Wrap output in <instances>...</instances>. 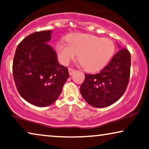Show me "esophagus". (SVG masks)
<instances>
[{
	"label": "esophagus",
	"instance_id": "1",
	"mask_svg": "<svg viewBox=\"0 0 149 149\" xmlns=\"http://www.w3.org/2000/svg\"><path fill=\"white\" fill-rule=\"evenodd\" d=\"M75 71V69H73L72 68H68V72H69V74L70 75H72L73 74V72H74Z\"/></svg>",
	"mask_w": 149,
	"mask_h": 149
}]
</instances>
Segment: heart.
Wrapping results in <instances>:
<instances>
[{
  "label": "heart",
  "instance_id": "1",
  "mask_svg": "<svg viewBox=\"0 0 149 149\" xmlns=\"http://www.w3.org/2000/svg\"><path fill=\"white\" fill-rule=\"evenodd\" d=\"M68 43L58 42L56 49L60 62H69L77 54L80 63L85 70L95 72L106 65L115 51L113 41L92 34L76 33L66 38Z\"/></svg>",
  "mask_w": 149,
  "mask_h": 149
}]
</instances>
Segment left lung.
Wrapping results in <instances>:
<instances>
[{"label":"left lung","instance_id":"1","mask_svg":"<svg viewBox=\"0 0 149 149\" xmlns=\"http://www.w3.org/2000/svg\"><path fill=\"white\" fill-rule=\"evenodd\" d=\"M130 54L120 49L100 73L85 74L80 91L84 100L94 107H104L116 102L123 95L130 74Z\"/></svg>","mask_w":149,"mask_h":149}]
</instances>
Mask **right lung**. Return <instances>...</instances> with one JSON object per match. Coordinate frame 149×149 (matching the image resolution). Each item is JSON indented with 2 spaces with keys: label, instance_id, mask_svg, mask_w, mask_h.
Masks as SVG:
<instances>
[{
  "label": "right lung",
  "instance_id": "add662e5",
  "mask_svg": "<svg viewBox=\"0 0 149 149\" xmlns=\"http://www.w3.org/2000/svg\"><path fill=\"white\" fill-rule=\"evenodd\" d=\"M52 31H37L19 43L13 62V73L20 95L36 106L46 107L57 100L69 77L48 44Z\"/></svg>",
  "mask_w": 149,
  "mask_h": 149
}]
</instances>
